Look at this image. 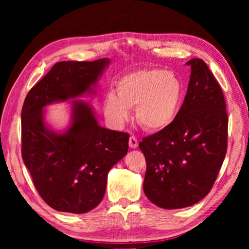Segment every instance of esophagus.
Segmentation results:
<instances>
[{
	"label": "esophagus",
	"mask_w": 249,
	"mask_h": 249,
	"mask_svg": "<svg viewBox=\"0 0 249 249\" xmlns=\"http://www.w3.org/2000/svg\"><path fill=\"white\" fill-rule=\"evenodd\" d=\"M128 144H129L130 148H136V147L138 146V141H137V138H136V136H135V135H130Z\"/></svg>",
	"instance_id": "esophagus-1"
}]
</instances>
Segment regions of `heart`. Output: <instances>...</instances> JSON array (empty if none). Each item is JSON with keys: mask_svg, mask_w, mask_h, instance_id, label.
I'll list each match as a JSON object with an SVG mask.
<instances>
[{"mask_svg": "<svg viewBox=\"0 0 249 249\" xmlns=\"http://www.w3.org/2000/svg\"><path fill=\"white\" fill-rule=\"evenodd\" d=\"M116 94L107 92L103 112L114 124L127 120L129 107H135V119L142 128L160 130L167 127L178 113L183 98V86L178 75L163 69H141L117 80Z\"/></svg>", "mask_w": 249, "mask_h": 249, "instance_id": "b5f03b06", "label": "heart"}]
</instances>
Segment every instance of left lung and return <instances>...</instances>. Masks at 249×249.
Instances as JSON below:
<instances>
[{
	"mask_svg": "<svg viewBox=\"0 0 249 249\" xmlns=\"http://www.w3.org/2000/svg\"><path fill=\"white\" fill-rule=\"evenodd\" d=\"M185 65L191 67L190 81L175 120L140 142L147 165L145 195L167 210L208 196L227 149L229 117L220 84L202 59Z\"/></svg>",
	"mask_w": 249,
	"mask_h": 249,
	"instance_id": "obj_1",
	"label": "left lung"
}]
</instances>
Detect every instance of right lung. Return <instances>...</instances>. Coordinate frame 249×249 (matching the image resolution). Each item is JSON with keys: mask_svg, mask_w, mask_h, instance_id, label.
Segmentation results:
<instances>
[{"mask_svg": "<svg viewBox=\"0 0 249 249\" xmlns=\"http://www.w3.org/2000/svg\"><path fill=\"white\" fill-rule=\"evenodd\" d=\"M109 59L60 61L34 86L22 108V157L46 203L82 214L102 201L111 168L127 154L129 134L101 127L89 104L72 102L71 125L56 133L45 123L44 107L94 93Z\"/></svg>", "mask_w": 249, "mask_h": 249, "instance_id": "obj_1", "label": "right lung"}]
</instances>
